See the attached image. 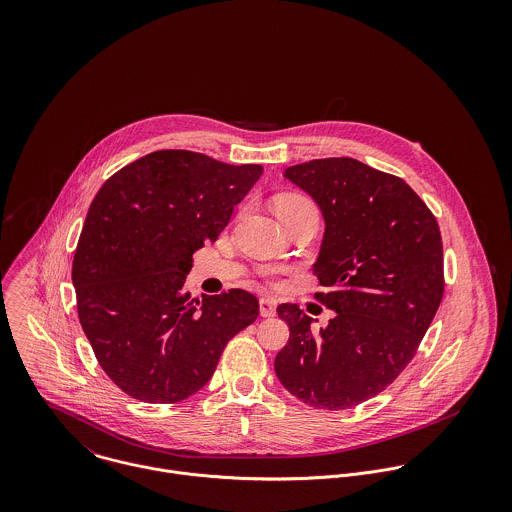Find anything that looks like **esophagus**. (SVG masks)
<instances>
[{"label": "esophagus", "instance_id": "obj_1", "mask_svg": "<svg viewBox=\"0 0 512 512\" xmlns=\"http://www.w3.org/2000/svg\"><path fill=\"white\" fill-rule=\"evenodd\" d=\"M260 315L262 317H274L276 315V301L272 297L260 299Z\"/></svg>", "mask_w": 512, "mask_h": 512}]
</instances>
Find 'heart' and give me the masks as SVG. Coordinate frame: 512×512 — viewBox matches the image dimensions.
Listing matches in <instances>:
<instances>
[{"label": "heart", "instance_id": "heart-1", "mask_svg": "<svg viewBox=\"0 0 512 512\" xmlns=\"http://www.w3.org/2000/svg\"><path fill=\"white\" fill-rule=\"evenodd\" d=\"M301 207L315 209V205H313L309 199L301 197V195H284V197H280V199L276 201V211H278L280 217L286 215V213H290L293 209H301Z\"/></svg>", "mask_w": 512, "mask_h": 512}]
</instances>
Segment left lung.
<instances>
[{
	"instance_id": "1",
	"label": "left lung",
	"mask_w": 512,
	"mask_h": 512,
	"mask_svg": "<svg viewBox=\"0 0 512 512\" xmlns=\"http://www.w3.org/2000/svg\"><path fill=\"white\" fill-rule=\"evenodd\" d=\"M325 219L315 299L335 311L325 329L295 303L278 305L290 341L276 355L280 382L301 402L347 410L390 386L414 359L443 297L438 220L400 177L353 157L286 169Z\"/></svg>"
}]
</instances>
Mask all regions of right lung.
Listing matches in <instances>:
<instances>
[{
  "instance_id": "right-lung-1",
  "label": "right lung",
  "mask_w": 512,
  "mask_h": 512,
  "mask_svg": "<svg viewBox=\"0 0 512 512\" xmlns=\"http://www.w3.org/2000/svg\"><path fill=\"white\" fill-rule=\"evenodd\" d=\"M260 175L262 165L161 149L96 193L74 250L76 311L98 365L128 396L151 404L193 396L226 343L256 321L252 293L191 297L185 278Z\"/></svg>"
}]
</instances>
